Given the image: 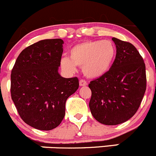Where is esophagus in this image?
Masks as SVG:
<instances>
[{"instance_id": "34e87169", "label": "esophagus", "mask_w": 156, "mask_h": 156, "mask_svg": "<svg viewBox=\"0 0 156 156\" xmlns=\"http://www.w3.org/2000/svg\"><path fill=\"white\" fill-rule=\"evenodd\" d=\"M86 85H87V83H86V80H80V86H86Z\"/></svg>"}]
</instances>
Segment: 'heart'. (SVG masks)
I'll return each mask as SVG.
<instances>
[{
    "label": "heart",
    "mask_w": 156,
    "mask_h": 156,
    "mask_svg": "<svg viewBox=\"0 0 156 156\" xmlns=\"http://www.w3.org/2000/svg\"><path fill=\"white\" fill-rule=\"evenodd\" d=\"M70 59L63 58L61 66L64 70L74 72L76 66L83 67L89 78H99L109 71L116 57V48L108 40L87 41L70 48Z\"/></svg>",
    "instance_id": "1"
}]
</instances>
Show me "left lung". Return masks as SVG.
Returning a JSON list of instances; mask_svg holds the SVG:
<instances>
[{"mask_svg": "<svg viewBox=\"0 0 156 156\" xmlns=\"http://www.w3.org/2000/svg\"><path fill=\"white\" fill-rule=\"evenodd\" d=\"M116 57L109 71L90 82L91 113L97 121L117 125L128 121L138 110L146 89V66L132 44L112 38Z\"/></svg>", "mask_w": 156, "mask_h": 156, "instance_id": "8db88e82", "label": "left lung"}]
</instances>
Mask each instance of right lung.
<instances>
[{
  "label": "right lung",
  "instance_id": "add662e5",
  "mask_svg": "<svg viewBox=\"0 0 156 156\" xmlns=\"http://www.w3.org/2000/svg\"><path fill=\"white\" fill-rule=\"evenodd\" d=\"M64 41L41 40L22 51L11 71V98L23 121L40 130L58 127L67 98L79 88L77 77L58 73Z\"/></svg>",
  "mask_w": 156,
  "mask_h": 156
}]
</instances>
